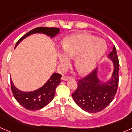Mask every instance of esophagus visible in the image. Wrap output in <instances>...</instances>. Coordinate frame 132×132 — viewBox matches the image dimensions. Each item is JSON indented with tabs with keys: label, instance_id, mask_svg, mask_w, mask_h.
<instances>
[{
	"label": "esophagus",
	"instance_id": "obj_1",
	"mask_svg": "<svg viewBox=\"0 0 132 132\" xmlns=\"http://www.w3.org/2000/svg\"><path fill=\"white\" fill-rule=\"evenodd\" d=\"M61 79L62 80H68L70 79V77H65V76H63V77H62V78H61Z\"/></svg>",
	"mask_w": 132,
	"mask_h": 132
}]
</instances>
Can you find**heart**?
<instances>
[{
	"instance_id": "1",
	"label": "heart",
	"mask_w": 132,
	"mask_h": 132,
	"mask_svg": "<svg viewBox=\"0 0 132 132\" xmlns=\"http://www.w3.org/2000/svg\"><path fill=\"white\" fill-rule=\"evenodd\" d=\"M105 41L86 32L76 33L64 39L62 52L58 53L60 66L66 70L74 58V66L81 74L93 71L107 51Z\"/></svg>"
}]
</instances>
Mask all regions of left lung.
<instances>
[{
	"label": "left lung",
	"instance_id": "8db88e82",
	"mask_svg": "<svg viewBox=\"0 0 132 132\" xmlns=\"http://www.w3.org/2000/svg\"><path fill=\"white\" fill-rule=\"evenodd\" d=\"M108 58L113 62V72L110 78L102 80L98 77L97 69L79 80L77 90L72 94L76 104L82 110L96 113L111 103L117 92L119 82V60L115 46Z\"/></svg>",
	"mask_w": 132,
	"mask_h": 132
}]
</instances>
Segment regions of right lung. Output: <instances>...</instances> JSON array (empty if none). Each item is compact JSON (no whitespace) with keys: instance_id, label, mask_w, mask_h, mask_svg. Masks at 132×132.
I'll return each mask as SVG.
<instances>
[{"instance_id":"right-lung-1","label":"right lung","mask_w":132,"mask_h":132,"mask_svg":"<svg viewBox=\"0 0 132 132\" xmlns=\"http://www.w3.org/2000/svg\"><path fill=\"white\" fill-rule=\"evenodd\" d=\"M60 29L55 27H37L25 34L16 43L15 48L18 44L27 37L36 33L46 34L50 38L59 33ZM62 75L54 73L51 75L47 82L40 88L34 91L24 92L17 89L11 79V87L14 97L17 102L25 109L30 110H37L45 107L53 100L55 93V89L61 83Z\"/></svg>"}]
</instances>
